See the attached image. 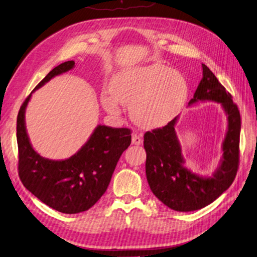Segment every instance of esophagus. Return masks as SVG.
<instances>
[{
	"instance_id": "34e87169",
	"label": "esophagus",
	"mask_w": 257,
	"mask_h": 257,
	"mask_svg": "<svg viewBox=\"0 0 257 257\" xmlns=\"http://www.w3.org/2000/svg\"><path fill=\"white\" fill-rule=\"evenodd\" d=\"M132 142L135 145H141L143 140L141 138V136L138 134H133V137H132Z\"/></svg>"
}]
</instances>
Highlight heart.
Listing matches in <instances>:
<instances>
[{
  "instance_id": "heart-1",
  "label": "heart",
  "mask_w": 257,
  "mask_h": 257,
  "mask_svg": "<svg viewBox=\"0 0 257 257\" xmlns=\"http://www.w3.org/2000/svg\"><path fill=\"white\" fill-rule=\"evenodd\" d=\"M110 95L101 96L103 109L120 113L118 102L130 107L138 124L160 127L169 123L184 108L189 84L182 73L162 63L125 68L117 72L110 85Z\"/></svg>"
}]
</instances>
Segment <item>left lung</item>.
I'll return each mask as SVG.
<instances>
[{"label":"left lung","mask_w":257,"mask_h":257,"mask_svg":"<svg viewBox=\"0 0 257 257\" xmlns=\"http://www.w3.org/2000/svg\"><path fill=\"white\" fill-rule=\"evenodd\" d=\"M202 69V79L189 105L215 101L221 103L227 116L222 159L212 176H200L185 166L175 132L178 116L164 127L144 135L145 170L150 190L165 205L177 212L197 210L215 201L231 186L238 168L240 115L237 105L205 64Z\"/></svg>","instance_id":"1"}]
</instances>
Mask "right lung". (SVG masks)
Listing matches in <instances>:
<instances>
[{
	"mask_svg": "<svg viewBox=\"0 0 257 257\" xmlns=\"http://www.w3.org/2000/svg\"><path fill=\"white\" fill-rule=\"evenodd\" d=\"M73 67L74 61H67L51 70L26 98L17 121L19 175L23 185L44 204L63 214L85 212L98 201L119 158L132 141L130 128L99 124L79 152L68 159H45L33 149L25 122L28 102L35 90Z\"/></svg>",
	"mask_w": 257,
	"mask_h": 257,
	"instance_id": "1",
	"label": "right lung"
}]
</instances>
